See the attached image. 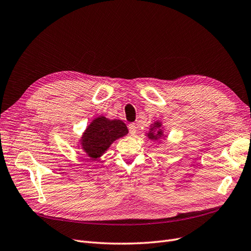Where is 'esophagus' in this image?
<instances>
[{
    "label": "esophagus",
    "mask_w": 251,
    "mask_h": 251,
    "mask_svg": "<svg viewBox=\"0 0 251 251\" xmlns=\"http://www.w3.org/2000/svg\"><path fill=\"white\" fill-rule=\"evenodd\" d=\"M128 129H129V133H130L131 135H134L136 133V125L134 123L129 124Z\"/></svg>",
    "instance_id": "obj_1"
}]
</instances>
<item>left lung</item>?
Returning <instances> with one entry per match:
<instances>
[{"instance_id":"1","label":"left lung","mask_w":251,"mask_h":251,"mask_svg":"<svg viewBox=\"0 0 251 251\" xmlns=\"http://www.w3.org/2000/svg\"><path fill=\"white\" fill-rule=\"evenodd\" d=\"M146 136H148L149 137V140H152L154 142H159L160 138L164 136L162 123L160 121H155L153 124H151L149 132L146 133Z\"/></svg>"}]
</instances>
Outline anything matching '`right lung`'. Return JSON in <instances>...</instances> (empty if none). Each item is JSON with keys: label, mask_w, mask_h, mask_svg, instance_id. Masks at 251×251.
<instances>
[{"label": "right lung", "mask_w": 251, "mask_h": 251, "mask_svg": "<svg viewBox=\"0 0 251 251\" xmlns=\"http://www.w3.org/2000/svg\"><path fill=\"white\" fill-rule=\"evenodd\" d=\"M128 133L127 126L121 120H109L104 116L95 118L87 127L79 140V148L90 159L97 160L110 145Z\"/></svg>", "instance_id": "1"}]
</instances>
